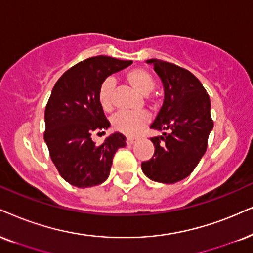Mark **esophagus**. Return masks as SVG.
<instances>
[{
  "instance_id": "esophagus-1",
  "label": "esophagus",
  "mask_w": 253,
  "mask_h": 253,
  "mask_svg": "<svg viewBox=\"0 0 253 253\" xmlns=\"http://www.w3.org/2000/svg\"><path fill=\"white\" fill-rule=\"evenodd\" d=\"M136 141V137H127V145H133Z\"/></svg>"
}]
</instances>
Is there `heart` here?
<instances>
[{
    "instance_id": "heart-1",
    "label": "heart",
    "mask_w": 253,
    "mask_h": 253,
    "mask_svg": "<svg viewBox=\"0 0 253 253\" xmlns=\"http://www.w3.org/2000/svg\"><path fill=\"white\" fill-rule=\"evenodd\" d=\"M126 81L136 89L139 93L148 95L155 87V79L152 73L145 69L136 68L126 73ZM114 81L107 78L101 83L98 91V100L104 111L110 112L113 107L112 104V94H113ZM150 117L145 111L140 112H119L112 118V127L117 132L125 135H135L147 124L149 123Z\"/></svg>"
}]
</instances>
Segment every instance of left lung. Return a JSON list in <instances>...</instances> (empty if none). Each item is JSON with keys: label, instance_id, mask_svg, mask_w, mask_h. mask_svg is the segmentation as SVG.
<instances>
[{"label": "left lung", "instance_id": "8db88e82", "mask_svg": "<svg viewBox=\"0 0 253 253\" xmlns=\"http://www.w3.org/2000/svg\"><path fill=\"white\" fill-rule=\"evenodd\" d=\"M164 85L165 99L150 128L168 130L154 136L153 158L141 164L143 174L171 184L193 172L207 150L213 123L210 98L201 82L188 70L160 59H148Z\"/></svg>", "mask_w": 253, "mask_h": 253}]
</instances>
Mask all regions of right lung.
I'll return each mask as SVG.
<instances>
[{
  "mask_svg": "<svg viewBox=\"0 0 253 253\" xmlns=\"http://www.w3.org/2000/svg\"><path fill=\"white\" fill-rule=\"evenodd\" d=\"M132 63L91 57L69 69L53 86L44 116V141L60 176L75 187H93L106 181L114 154L126 146L121 133L111 134L99 146L91 135L111 125L99 104V86Z\"/></svg>",
  "mask_w": 253,
  "mask_h": 253,
  "instance_id": "add662e5",
  "label": "right lung"
}]
</instances>
